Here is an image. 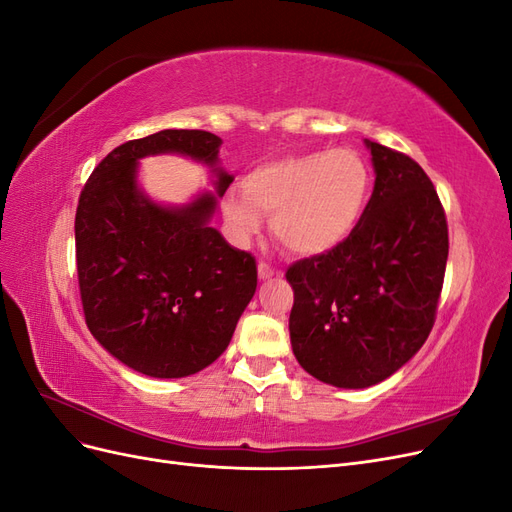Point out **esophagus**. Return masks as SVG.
Here are the masks:
<instances>
[{"mask_svg": "<svg viewBox=\"0 0 512 512\" xmlns=\"http://www.w3.org/2000/svg\"><path fill=\"white\" fill-rule=\"evenodd\" d=\"M273 275H277V271L269 265V262L260 260L258 262V277H260V280H269V277H273Z\"/></svg>", "mask_w": 512, "mask_h": 512, "instance_id": "esophagus-1", "label": "esophagus"}]
</instances>
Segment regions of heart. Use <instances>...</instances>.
<instances>
[{"label": "heart", "instance_id": "heart-1", "mask_svg": "<svg viewBox=\"0 0 512 512\" xmlns=\"http://www.w3.org/2000/svg\"><path fill=\"white\" fill-rule=\"evenodd\" d=\"M371 173L361 153L348 147L318 149L260 164L222 198L228 224L247 239L265 213L286 250L316 256L344 243L363 220Z\"/></svg>", "mask_w": 512, "mask_h": 512}]
</instances>
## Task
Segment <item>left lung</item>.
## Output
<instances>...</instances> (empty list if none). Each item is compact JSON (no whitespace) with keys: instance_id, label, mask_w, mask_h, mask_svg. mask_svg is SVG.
Returning <instances> with one entry per match:
<instances>
[{"instance_id":"8db88e82","label":"left lung","mask_w":512,"mask_h":512,"mask_svg":"<svg viewBox=\"0 0 512 512\" xmlns=\"http://www.w3.org/2000/svg\"><path fill=\"white\" fill-rule=\"evenodd\" d=\"M367 147L376 183L363 220L344 243L286 271L292 352L339 389L378 384L421 350L448 258L446 213L425 170L391 147Z\"/></svg>"}]
</instances>
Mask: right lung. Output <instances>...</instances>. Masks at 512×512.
Here are the masks:
<instances>
[{
    "mask_svg": "<svg viewBox=\"0 0 512 512\" xmlns=\"http://www.w3.org/2000/svg\"><path fill=\"white\" fill-rule=\"evenodd\" d=\"M220 138L162 130L115 147L94 168L74 218L85 322L123 365L151 378H183L226 350L258 282L256 258L207 222L211 194L164 209L136 190V160L175 151L213 164ZM218 194L232 175L218 173Z\"/></svg>",
    "mask_w": 512,
    "mask_h": 512,
    "instance_id": "obj_1",
    "label": "right lung"
}]
</instances>
